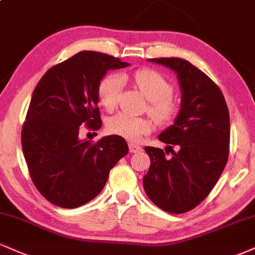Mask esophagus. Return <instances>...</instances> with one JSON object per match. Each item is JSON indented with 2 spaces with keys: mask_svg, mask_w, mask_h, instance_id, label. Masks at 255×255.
<instances>
[{
  "mask_svg": "<svg viewBox=\"0 0 255 255\" xmlns=\"http://www.w3.org/2000/svg\"><path fill=\"white\" fill-rule=\"evenodd\" d=\"M142 151V148H141L140 146L135 145V143H129V152L130 153H140Z\"/></svg>",
  "mask_w": 255,
  "mask_h": 255,
  "instance_id": "34e87169",
  "label": "esophagus"
}]
</instances>
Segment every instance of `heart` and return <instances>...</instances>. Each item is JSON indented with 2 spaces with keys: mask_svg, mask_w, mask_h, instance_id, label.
I'll return each mask as SVG.
<instances>
[{
  "mask_svg": "<svg viewBox=\"0 0 255 255\" xmlns=\"http://www.w3.org/2000/svg\"><path fill=\"white\" fill-rule=\"evenodd\" d=\"M133 82L141 94L149 101L148 113L158 122L165 124L176 118L178 104L171 97L173 88L164 76L154 70H139L134 73ZM125 81L120 75H109L98 85V100L104 109L113 110L118 106ZM109 133L129 141H139L153 129V122L148 118H135L125 113H119L107 121Z\"/></svg>",
  "mask_w": 255,
  "mask_h": 255,
  "instance_id": "heart-1",
  "label": "heart"
}]
</instances>
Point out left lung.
<instances>
[{"mask_svg":"<svg viewBox=\"0 0 255 255\" xmlns=\"http://www.w3.org/2000/svg\"><path fill=\"white\" fill-rule=\"evenodd\" d=\"M148 60L177 73L182 104L174 124L158 136L167 148L179 149L167 158L166 149L145 147L151 166L143 177V189L160 209L183 214L210 194L226 167L231 140L228 107L220 88L188 60Z\"/></svg>","mask_w":255,"mask_h":255,"instance_id":"1","label":"left lung"}]
</instances>
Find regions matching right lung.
<instances>
[{"instance_id": "right-lung-1", "label": "right lung", "mask_w": 255, "mask_h": 255, "mask_svg": "<svg viewBox=\"0 0 255 255\" xmlns=\"http://www.w3.org/2000/svg\"><path fill=\"white\" fill-rule=\"evenodd\" d=\"M129 64L109 54L82 51L47 70L33 91L21 133L35 188L52 204L81 207L102 191L109 171L128 153L119 135L97 142L79 139L81 125L98 130V85L108 70Z\"/></svg>"}]
</instances>
